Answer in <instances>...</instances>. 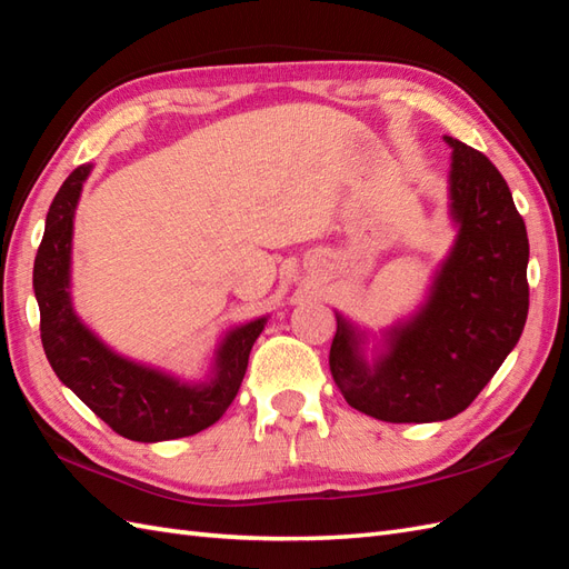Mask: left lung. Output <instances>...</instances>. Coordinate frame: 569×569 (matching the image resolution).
Returning a JSON list of instances; mask_svg holds the SVG:
<instances>
[{
  "label": "left lung",
  "mask_w": 569,
  "mask_h": 569,
  "mask_svg": "<svg viewBox=\"0 0 569 569\" xmlns=\"http://www.w3.org/2000/svg\"><path fill=\"white\" fill-rule=\"evenodd\" d=\"M451 144L448 198L456 242L409 320L382 335L368 363V335L337 312L329 368L345 400L392 425L463 412L517 347L528 315V237L499 169L466 142Z\"/></svg>",
  "instance_id": "left-lung-1"
}]
</instances>
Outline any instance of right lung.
Returning <instances> with one entry per match:
<instances>
[{
	"label": "right lung",
	"mask_w": 569,
	"mask_h": 569,
	"mask_svg": "<svg viewBox=\"0 0 569 569\" xmlns=\"http://www.w3.org/2000/svg\"><path fill=\"white\" fill-rule=\"evenodd\" d=\"M89 174L91 164L77 167L52 198L33 263L46 356L64 386L126 439L154 443L193 436L216 425L232 405L267 317L230 329L201 382L179 380L106 347L79 320L70 296L74 208Z\"/></svg>",
	"instance_id": "add662e5"
}]
</instances>
